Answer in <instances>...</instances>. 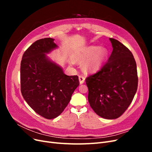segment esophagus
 <instances>
[{
  "mask_svg": "<svg viewBox=\"0 0 152 152\" xmlns=\"http://www.w3.org/2000/svg\"><path fill=\"white\" fill-rule=\"evenodd\" d=\"M79 79L80 84H82L84 82V81H85V77L84 76H82V75H79Z\"/></svg>",
  "mask_w": 152,
  "mask_h": 152,
  "instance_id": "esophagus-1",
  "label": "esophagus"
}]
</instances>
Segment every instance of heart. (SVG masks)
<instances>
[{"instance_id": "b5f03b06", "label": "heart", "mask_w": 152, "mask_h": 152, "mask_svg": "<svg viewBox=\"0 0 152 152\" xmlns=\"http://www.w3.org/2000/svg\"><path fill=\"white\" fill-rule=\"evenodd\" d=\"M107 55V51L105 49H99L98 46H90L87 48L77 56V60L84 62L88 60L93 56L86 63L84 68L87 72H95L102 66Z\"/></svg>"}]
</instances>
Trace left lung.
I'll use <instances>...</instances> for the list:
<instances>
[{
    "mask_svg": "<svg viewBox=\"0 0 152 152\" xmlns=\"http://www.w3.org/2000/svg\"><path fill=\"white\" fill-rule=\"evenodd\" d=\"M113 47L108 61L94 74L86 79L91 107L101 117H121L131 103L138 78L134 56L125 45L110 38Z\"/></svg>",
    "mask_w": 152,
    "mask_h": 152,
    "instance_id": "8db88e82",
    "label": "left lung"
}]
</instances>
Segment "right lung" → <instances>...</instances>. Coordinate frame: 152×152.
I'll use <instances>...</instances> for the list:
<instances>
[{"instance_id":"add662e5","label":"right lung","mask_w":152,"mask_h":152,"mask_svg":"<svg viewBox=\"0 0 152 152\" xmlns=\"http://www.w3.org/2000/svg\"><path fill=\"white\" fill-rule=\"evenodd\" d=\"M54 40L35 41L23 55L20 66L23 97L37 113L47 119L56 118L63 112L79 86V77L65 75L46 56L45 54L58 47Z\"/></svg>"}]
</instances>
